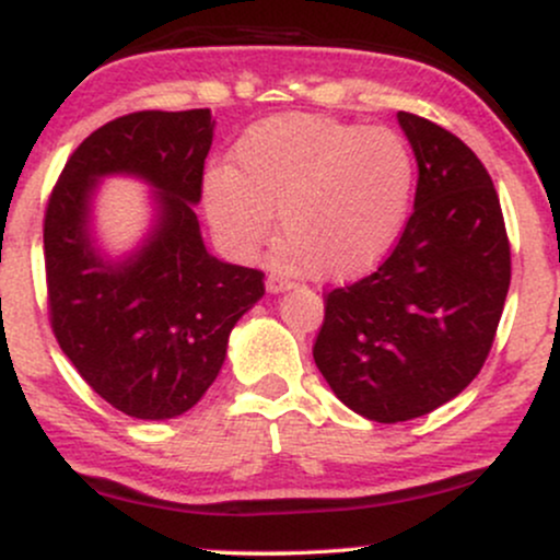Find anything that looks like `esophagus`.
Instances as JSON below:
<instances>
[{"instance_id":"esophagus-1","label":"esophagus","mask_w":560,"mask_h":560,"mask_svg":"<svg viewBox=\"0 0 560 560\" xmlns=\"http://www.w3.org/2000/svg\"><path fill=\"white\" fill-rule=\"evenodd\" d=\"M292 287V281H287L284 276L281 273H268V279H266V289L271 294H279V292H287V289Z\"/></svg>"}]
</instances>
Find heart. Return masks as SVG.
<instances>
[{
	"mask_svg": "<svg viewBox=\"0 0 560 560\" xmlns=\"http://www.w3.org/2000/svg\"><path fill=\"white\" fill-rule=\"evenodd\" d=\"M234 168L205 178V208L226 247L253 255L273 234L284 258L313 279L342 281L374 268L400 234L416 184L408 141L324 115L289 113L249 128Z\"/></svg>",
	"mask_w": 560,
	"mask_h": 560,
	"instance_id": "obj_1",
	"label": "heart"
}]
</instances>
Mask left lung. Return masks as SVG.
<instances>
[{
    "label": "left lung",
    "instance_id": "left-lung-1",
    "mask_svg": "<svg viewBox=\"0 0 560 560\" xmlns=\"http://www.w3.org/2000/svg\"><path fill=\"white\" fill-rule=\"evenodd\" d=\"M419 163L413 213L371 276L324 298L313 358L347 408L419 419L485 365L511 284V244L490 173L455 133L397 113Z\"/></svg>",
    "mask_w": 560,
    "mask_h": 560
}]
</instances>
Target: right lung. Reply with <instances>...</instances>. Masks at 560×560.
Wrapping results in <instances>:
<instances>
[{
    "label": "right lung",
    "instance_id": "right-lung-1",
    "mask_svg": "<svg viewBox=\"0 0 560 560\" xmlns=\"http://www.w3.org/2000/svg\"><path fill=\"white\" fill-rule=\"evenodd\" d=\"M210 110H141L75 147L44 215L49 324L62 352L102 400L133 419L182 416L208 392L229 334L266 294L262 271L205 249L191 205L213 144ZM113 172L156 189L151 236L126 261L93 247L91 197Z\"/></svg>",
    "mask_w": 560,
    "mask_h": 560
}]
</instances>
